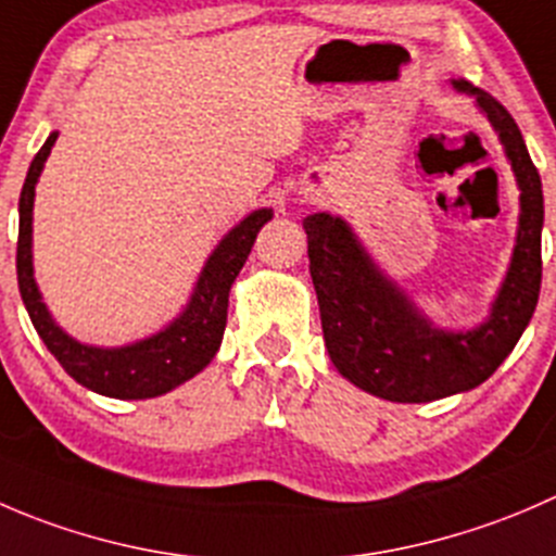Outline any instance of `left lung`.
I'll use <instances>...</instances> for the list:
<instances>
[{
	"label": "left lung",
	"instance_id": "obj_1",
	"mask_svg": "<svg viewBox=\"0 0 556 556\" xmlns=\"http://www.w3.org/2000/svg\"><path fill=\"white\" fill-rule=\"evenodd\" d=\"M454 86L476 93L503 140L521 189L514 262L489 321L472 332L430 327L403 291L372 267L340 218L327 213L305 218L307 260L329 359L351 383L392 403H430L486 381L519 343L541 291V175L514 115L492 93L467 80H454Z\"/></svg>",
	"mask_w": 556,
	"mask_h": 556
}]
</instances>
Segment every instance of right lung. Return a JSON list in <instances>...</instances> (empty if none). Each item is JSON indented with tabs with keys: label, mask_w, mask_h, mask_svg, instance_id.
I'll return each instance as SVG.
<instances>
[{
	"label": "right lung",
	"mask_w": 556,
	"mask_h": 556,
	"mask_svg": "<svg viewBox=\"0 0 556 556\" xmlns=\"http://www.w3.org/2000/svg\"><path fill=\"white\" fill-rule=\"evenodd\" d=\"M59 131H53L46 140V146L31 159L24 189H21L18 251H15L21 300H24L26 311H29L37 334L48 345V351L56 356L59 365L67 370V376H73L75 381L84 383L91 392L104 394V397H156V394H164L178 387V383L189 381L191 376H197L216 356L224 327H227L229 289H232L240 267L249 260L260 229L273 218V211L251 213L245 222H240L222 240V245L213 251L205 270L197 280L189 307L164 332L140 340L135 345H126V349L104 351L80 345L78 340L64 334L53 324L46 305L40 302L35 278H31V205H35V184L40 178V169Z\"/></svg>",
	"instance_id": "right-lung-1"
}]
</instances>
